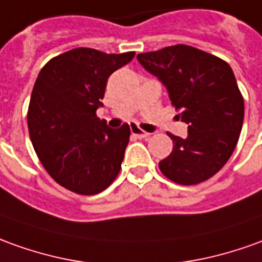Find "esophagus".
I'll list each match as a JSON object with an SVG mask.
<instances>
[{"mask_svg": "<svg viewBox=\"0 0 262 262\" xmlns=\"http://www.w3.org/2000/svg\"><path fill=\"white\" fill-rule=\"evenodd\" d=\"M131 134L137 137V138H148L149 134L148 133H145V131H141L140 128L137 127H131Z\"/></svg>", "mask_w": 262, "mask_h": 262, "instance_id": "esophagus-1", "label": "esophagus"}]
</instances>
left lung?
<instances>
[{
	"label": "left lung",
	"mask_w": 262,
	"mask_h": 262,
	"mask_svg": "<svg viewBox=\"0 0 262 262\" xmlns=\"http://www.w3.org/2000/svg\"><path fill=\"white\" fill-rule=\"evenodd\" d=\"M137 59L161 81L180 118L188 124L187 138L168 134L171 154L160 161L168 180L194 185L225 165L237 145L244 121V98L231 67L189 45L138 54Z\"/></svg>",
	"instance_id": "obj_1"
}]
</instances>
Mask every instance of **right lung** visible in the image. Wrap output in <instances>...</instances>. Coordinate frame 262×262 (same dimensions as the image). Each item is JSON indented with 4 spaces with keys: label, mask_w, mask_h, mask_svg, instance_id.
I'll list each match as a JSON object with an SVG mask.
<instances>
[{
    "label": "right lung",
    "mask_w": 262,
    "mask_h": 262,
    "mask_svg": "<svg viewBox=\"0 0 262 262\" xmlns=\"http://www.w3.org/2000/svg\"><path fill=\"white\" fill-rule=\"evenodd\" d=\"M135 52L75 48L50 59L38 74L28 107V131L47 172L64 188L94 195L117 178L129 125L113 129L97 117L108 77Z\"/></svg>",
    "instance_id": "obj_1"
}]
</instances>
